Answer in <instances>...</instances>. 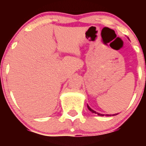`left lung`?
Returning a JSON list of instances; mask_svg holds the SVG:
<instances>
[{
    "label": "left lung",
    "mask_w": 146,
    "mask_h": 146,
    "mask_svg": "<svg viewBox=\"0 0 146 146\" xmlns=\"http://www.w3.org/2000/svg\"><path fill=\"white\" fill-rule=\"evenodd\" d=\"M88 106V109L89 110H90V111L91 112V113H95V114H97L98 115H100V116H104V115H106V116H110V115H104V114H101V113H97V112H96V111H94V110H92L91 109V108H90V107L88 106V105H87ZM118 115V113H116V114H113V115Z\"/></svg>",
    "instance_id": "obj_1"
}]
</instances>
